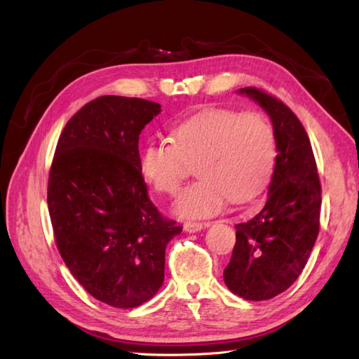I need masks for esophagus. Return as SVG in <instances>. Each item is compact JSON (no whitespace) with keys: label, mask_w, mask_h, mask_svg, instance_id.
Instances as JSON below:
<instances>
[{"label":"esophagus","mask_w":359,"mask_h":359,"mask_svg":"<svg viewBox=\"0 0 359 359\" xmlns=\"http://www.w3.org/2000/svg\"><path fill=\"white\" fill-rule=\"evenodd\" d=\"M208 225L210 224H203V222H185L184 224V230L187 233H197V231L203 230V228L208 226Z\"/></svg>","instance_id":"34e87169"}]
</instances>
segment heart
Instances as JSON below:
<instances>
[{"instance_id": "b5f03b06", "label": "heart", "mask_w": 359, "mask_h": 359, "mask_svg": "<svg viewBox=\"0 0 359 359\" xmlns=\"http://www.w3.org/2000/svg\"><path fill=\"white\" fill-rule=\"evenodd\" d=\"M276 163L273 126L259 112L211 108L185 118L171 142H148L139 170L158 193L174 196L191 165L199 175L175 202L184 217L211 216L226 201L245 203L269 187Z\"/></svg>"}]
</instances>
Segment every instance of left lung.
I'll return each mask as SVG.
<instances>
[{
    "mask_svg": "<svg viewBox=\"0 0 359 359\" xmlns=\"http://www.w3.org/2000/svg\"><path fill=\"white\" fill-rule=\"evenodd\" d=\"M269 114L276 139V165L264 208L236 224V245L224 270L234 294L265 301L299 278L319 233L321 182L310 139L294 112L257 88H242Z\"/></svg>",
    "mask_w": 359,
    "mask_h": 359,
    "instance_id": "1",
    "label": "left lung"
}]
</instances>
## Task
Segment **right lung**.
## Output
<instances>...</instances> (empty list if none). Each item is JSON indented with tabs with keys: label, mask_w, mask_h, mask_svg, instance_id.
<instances>
[{
	"label": "right lung",
	"mask_w": 359,
	"mask_h": 359,
	"mask_svg": "<svg viewBox=\"0 0 359 359\" xmlns=\"http://www.w3.org/2000/svg\"><path fill=\"white\" fill-rule=\"evenodd\" d=\"M158 103L103 95L75 114L53 156L48 207L57 248L95 299L134 309L165 279V250L182 226L151 202L139 170V135Z\"/></svg>",
	"instance_id": "add662e5"
}]
</instances>
